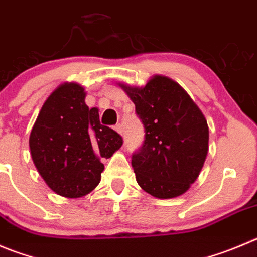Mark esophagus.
Returning a JSON list of instances; mask_svg holds the SVG:
<instances>
[{
  "label": "esophagus",
  "instance_id": "obj_1",
  "mask_svg": "<svg viewBox=\"0 0 257 257\" xmlns=\"http://www.w3.org/2000/svg\"><path fill=\"white\" fill-rule=\"evenodd\" d=\"M115 131L120 134V136H123V125H121V124H117V125H115Z\"/></svg>",
  "mask_w": 257,
  "mask_h": 257
}]
</instances>
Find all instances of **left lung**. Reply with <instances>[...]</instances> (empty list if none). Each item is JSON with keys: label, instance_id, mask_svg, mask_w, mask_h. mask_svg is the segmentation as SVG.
I'll list each match as a JSON object with an SVG mask.
<instances>
[{"label": "left lung", "instance_id": "left-lung-1", "mask_svg": "<svg viewBox=\"0 0 257 257\" xmlns=\"http://www.w3.org/2000/svg\"><path fill=\"white\" fill-rule=\"evenodd\" d=\"M136 105L146 129L140 152L133 155L138 185L158 199H171L190 189L209 150L207 119L177 82L155 74L142 87L119 83Z\"/></svg>", "mask_w": 257, "mask_h": 257}]
</instances>
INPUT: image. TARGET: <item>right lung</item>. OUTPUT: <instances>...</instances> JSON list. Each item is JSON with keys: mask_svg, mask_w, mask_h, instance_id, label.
Segmentation results:
<instances>
[{"mask_svg": "<svg viewBox=\"0 0 257 257\" xmlns=\"http://www.w3.org/2000/svg\"><path fill=\"white\" fill-rule=\"evenodd\" d=\"M86 91L64 82L43 104L29 138L31 158L48 186L74 199L99 185L104 164L123 145L121 137L100 124L99 109H88Z\"/></svg>", "mask_w": 257, "mask_h": 257, "instance_id": "add662e5", "label": "right lung"}]
</instances>
